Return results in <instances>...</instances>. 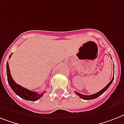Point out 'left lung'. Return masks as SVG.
<instances>
[{
    "label": "left lung",
    "instance_id": "1",
    "mask_svg": "<svg viewBox=\"0 0 124 124\" xmlns=\"http://www.w3.org/2000/svg\"><path fill=\"white\" fill-rule=\"evenodd\" d=\"M113 80H114V78H113L111 80V81L109 82V84H108L107 85H106V86L104 88H103L102 90H100V91H98V93H95V94H91V95H84V94H81V93L77 92V91H75V93L77 94L78 96H79L80 98H82V99H84V100H92V99H94V98H96L97 97H98L99 96H100L101 94H103V93H104L105 92V91H106L107 89H108V87L110 86V85L111 84V83L113 82Z\"/></svg>",
    "mask_w": 124,
    "mask_h": 124
}]
</instances>
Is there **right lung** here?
<instances>
[{
	"mask_svg": "<svg viewBox=\"0 0 124 124\" xmlns=\"http://www.w3.org/2000/svg\"><path fill=\"white\" fill-rule=\"evenodd\" d=\"M11 54L9 57L10 58L11 56ZM7 66H6V70H7V77H8V81L9 84L10 85L11 88L12 89L13 91L16 93L18 96H20V98H23L24 100H30V101H36V100H39L43 96L44 93H46L44 91L42 93H37L35 91H31L29 90L28 89L23 87L20 85L17 84L13 80V78L11 77L10 73V70H9V67L8 62H7Z\"/></svg>",
	"mask_w": 124,
	"mask_h": 124,
	"instance_id": "obj_1",
	"label": "right lung"
}]
</instances>
